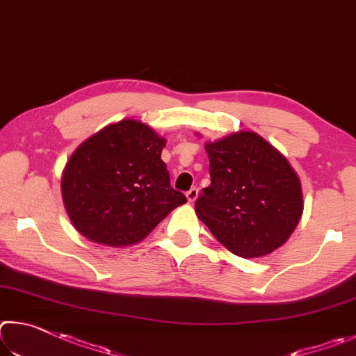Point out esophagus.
Here are the masks:
<instances>
[{
    "label": "esophagus",
    "instance_id": "obj_1",
    "mask_svg": "<svg viewBox=\"0 0 356 356\" xmlns=\"http://www.w3.org/2000/svg\"><path fill=\"white\" fill-rule=\"evenodd\" d=\"M186 197H188L189 202H195V198L198 197V189L197 188H192L188 192H186Z\"/></svg>",
    "mask_w": 356,
    "mask_h": 356
}]
</instances>
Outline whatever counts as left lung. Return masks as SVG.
I'll return each instance as SVG.
<instances>
[{
    "label": "left lung",
    "mask_w": 356,
    "mask_h": 356,
    "mask_svg": "<svg viewBox=\"0 0 356 356\" xmlns=\"http://www.w3.org/2000/svg\"><path fill=\"white\" fill-rule=\"evenodd\" d=\"M211 186L195 213L214 238L241 258L283 245L303 211L302 186L288 159L252 131L207 143Z\"/></svg>",
    "instance_id": "8db88e82"
}]
</instances>
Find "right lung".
<instances>
[{"mask_svg": "<svg viewBox=\"0 0 356 356\" xmlns=\"http://www.w3.org/2000/svg\"><path fill=\"white\" fill-rule=\"evenodd\" d=\"M164 147L162 137L136 120L109 124L81 143L62 175L74 228L97 244L131 245L188 202L170 186Z\"/></svg>", "mask_w": 356, "mask_h": 356, "instance_id": "add662e5", "label": "right lung"}]
</instances>
